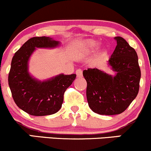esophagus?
Instances as JSON below:
<instances>
[{"instance_id":"1","label":"esophagus","mask_w":151,"mask_h":151,"mask_svg":"<svg viewBox=\"0 0 151 151\" xmlns=\"http://www.w3.org/2000/svg\"><path fill=\"white\" fill-rule=\"evenodd\" d=\"M76 76H77L78 78H81L83 76V73H82V70L81 69H78L76 71Z\"/></svg>"}]
</instances>
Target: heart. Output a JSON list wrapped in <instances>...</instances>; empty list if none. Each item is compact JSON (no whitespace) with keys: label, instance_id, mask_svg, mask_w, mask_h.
Instances as JSON below:
<instances>
[{"label":"heart","instance_id":"b5f03b06","mask_svg":"<svg viewBox=\"0 0 151 151\" xmlns=\"http://www.w3.org/2000/svg\"><path fill=\"white\" fill-rule=\"evenodd\" d=\"M82 49L85 52H91L96 50L99 45V43L94 40H86L83 41L81 44Z\"/></svg>","mask_w":151,"mask_h":151}]
</instances>
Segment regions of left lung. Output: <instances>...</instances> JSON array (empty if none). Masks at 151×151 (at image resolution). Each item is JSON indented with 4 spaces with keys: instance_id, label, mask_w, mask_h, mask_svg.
Instances as JSON below:
<instances>
[{
    "instance_id": "8db88e82",
    "label": "left lung",
    "mask_w": 151,
    "mask_h": 151,
    "mask_svg": "<svg viewBox=\"0 0 151 151\" xmlns=\"http://www.w3.org/2000/svg\"><path fill=\"white\" fill-rule=\"evenodd\" d=\"M117 45L108 61L112 76L96 68L83 72L87 82L86 96L90 108L100 115L123 113L139 91L140 69L138 55L122 37H115Z\"/></svg>"
}]
</instances>
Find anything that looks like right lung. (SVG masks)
Instances as JSON below:
<instances>
[{
	"instance_id": "right-lung-1",
	"label": "right lung",
	"mask_w": 151,
	"mask_h": 151,
	"mask_svg": "<svg viewBox=\"0 0 151 151\" xmlns=\"http://www.w3.org/2000/svg\"><path fill=\"white\" fill-rule=\"evenodd\" d=\"M60 41L50 37L30 38L15 53L8 75V85L18 108L31 116H43L57 113L63 102V95L76 79V74H59L39 81L28 71L30 58L36 48H55Z\"/></svg>"
}]
</instances>
